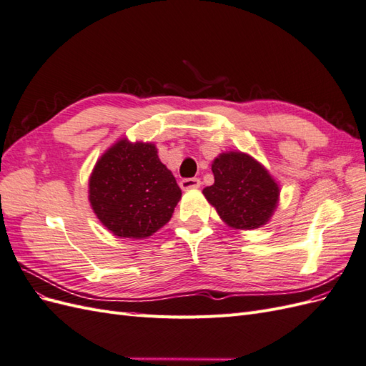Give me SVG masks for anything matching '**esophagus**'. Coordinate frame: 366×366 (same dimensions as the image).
Returning <instances> with one entry per match:
<instances>
[{"label":"esophagus","instance_id":"1","mask_svg":"<svg viewBox=\"0 0 366 366\" xmlns=\"http://www.w3.org/2000/svg\"><path fill=\"white\" fill-rule=\"evenodd\" d=\"M202 186V182L200 179H183L180 182V187L183 191H187V189H195V187H200Z\"/></svg>","mask_w":366,"mask_h":366}]
</instances>
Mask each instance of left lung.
Masks as SVG:
<instances>
[{"label":"left lung","mask_w":366,"mask_h":366,"mask_svg":"<svg viewBox=\"0 0 366 366\" xmlns=\"http://www.w3.org/2000/svg\"><path fill=\"white\" fill-rule=\"evenodd\" d=\"M215 183L203 189L226 224L257 229L269 221L278 204L280 187L257 160L242 152H223L214 160Z\"/></svg>","instance_id":"left-lung-1"}]
</instances>
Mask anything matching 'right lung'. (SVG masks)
<instances>
[{"label":"right lung","instance_id":"right-lung-1","mask_svg":"<svg viewBox=\"0 0 366 366\" xmlns=\"http://www.w3.org/2000/svg\"><path fill=\"white\" fill-rule=\"evenodd\" d=\"M182 191L152 143L117 142L90 177V203L120 238H145L171 219Z\"/></svg>","mask_w":366,"mask_h":366}]
</instances>
